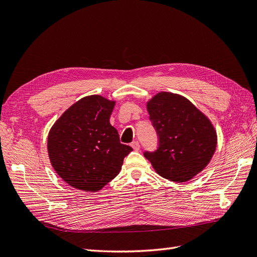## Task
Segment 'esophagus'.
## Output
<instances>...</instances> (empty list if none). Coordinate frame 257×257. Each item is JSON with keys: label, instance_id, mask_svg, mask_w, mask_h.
Here are the masks:
<instances>
[{"label": "esophagus", "instance_id": "34e87169", "mask_svg": "<svg viewBox=\"0 0 257 257\" xmlns=\"http://www.w3.org/2000/svg\"><path fill=\"white\" fill-rule=\"evenodd\" d=\"M131 146H132V148H133L135 151H138L139 149H141V145H139L138 142H133V143L131 144Z\"/></svg>", "mask_w": 257, "mask_h": 257}]
</instances>
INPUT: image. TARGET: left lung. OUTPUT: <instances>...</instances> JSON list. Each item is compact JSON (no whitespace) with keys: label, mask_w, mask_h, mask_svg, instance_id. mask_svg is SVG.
<instances>
[{"label":"left lung","mask_w":257,"mask_h":257,"mask_svg":"<svg viewBox=\"0 0 257 257\" xmlns=\"http://www.w3.org/2000/svg\"><path fill=\"white\" fill-rule=\"evenodd\" d=\"M158 135V148L145 151L157 173L174 182L189 181L211 160L216 133L211 122L189 99L161 92L147 104Z\"/></svg>","instance_id":"8db88e82"}]
</instances>
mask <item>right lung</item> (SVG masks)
Instances as JSON below:
<instances>
[{"instance_id": "right-lung-1", "label": "right lung", "mask_w": 257, "mask_h": 257, "mask_svg": "<svg viewBox=\"0 0 257 257\" xmlns=\"http://www.w3.org/2000/svg\"><path fill=\"white\" fill-rule=\"evenodd\" d=\"M113 107L114 102L100 95L85 96L69 107L49 132L51 165L77 190L104 188L133 150L120 143L118 131L109 122Z\"/></svg>"}]
</instances>
